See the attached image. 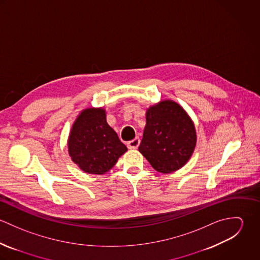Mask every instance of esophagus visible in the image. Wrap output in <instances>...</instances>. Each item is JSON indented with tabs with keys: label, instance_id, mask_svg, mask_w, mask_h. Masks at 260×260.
<instances>
[{
	"label": "esophagus",
	"instance_id": "esophagus-1",
	"mask_svg": "<svg viewBox=\"0 0 260 260\" xmlns=\"http://www.w3.org/2000/svg\"><path fill=\"white\" fill-rule=\"evenodd\" d=\"M139 144H140V139H139V138H135V139H133V140L127 142V147L129 149H133V150H134V149L138 148Z\"/></svg>",
	"mask_w": 260,
	"mask_h": 260
}]
</instances>
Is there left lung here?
<instances>
[{
  "mask_svg": "<svg viewBox=\"0 0 260 260\" xmlns=\"http://www.w3.org/2000/svg\"><path fill=\"white\" fill-rule=\"evenodd\" d=\"M196 146L191 118L176 102L164 100L146 112V126L139 152L158 172L171 173L183 167Z\"/></svg>",
  "mask_w": 260,
  "mask_h": 260,
  "instance_id": "8db88e82",
  "label": "left lung"
}]
</instances>
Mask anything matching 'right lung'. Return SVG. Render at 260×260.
<instances>
[{
  "instance_id": "add662e5",
  "label": "right lung",
  "mask_w": 260,
  "mask_h": 260,
  "mask_svg": "<svg viewBox=\"0 0 260 260\" xmlns=\"http://www.w3.org/2000/svg\"><path fill=\"white\" fill-rule=\"evenodd\" d=\"M68 151L72 161L89 174H104L116 164L127 147L106 121L102 108L80 113L72 126Z\"/></svg>"
}]
</instances>
